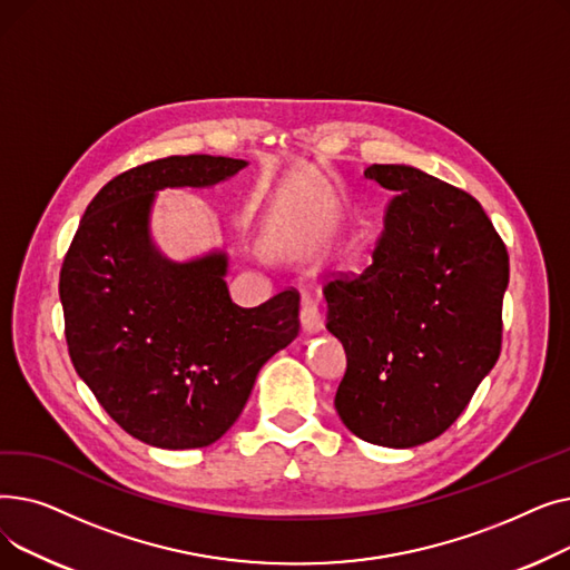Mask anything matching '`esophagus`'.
<instances>
[{
	"label": "esophagus",
	"mask_w": 570,
	"mask_h": 570,
	"mask_svg": "<svg viewBox=\"0 0 570 570\" xmlns=\"http://www.w3.org/2000/svg\"><path fill=\"white\" fill-rule=\"evenodd\" d=\"M301 323H303V331L305 333H316L323 327V316L318 309V303L314 297H303V305H301Z\"/></svg>",
	"instance_id": "obj_1"
}]
</instances>
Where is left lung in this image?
<instances>
[{
  "mask_svg": "<svg viewBox=\"0 0 570 570\" xmlns=\"http://www.w3.org/2000/svg\"><path fill=\"white\" fill-rule=\"evenodd\" d=\"M365 177L395 196L367 267L323 288L346 351L335 409L363 441L413 448L458 421L497 363L508 252L466 191L400 164Z\"/></svg>",
  "mask_w": 570,
  "mask_h": 570,
  "instance_id": "1",
  "label": "left lung"
}]
</instances>
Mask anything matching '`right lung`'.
Returning a JSON list of instances; mask_svg holds the SVG:
<instances>
[{
    "label": "right lung",
    "instance_id": "obj_1",
    "mask_svg": "<svg viewBox=\"0 0 570 570\" xmlns=\"http://www.w3.org/2000/svg\"><path fill=\"white\" fill-rule=\"evenodd\" d=\"M247 161L166 157L119 173L87 205L59 273L78 376L134 439L185 451L215 443L243 413L258 370L301 333V293L237 307L226 254L164 258L149 239L155 194L209 187Z\"/></svg>",
    "mask_w": 570,
    "mask_h": 570
}]
</instances>
